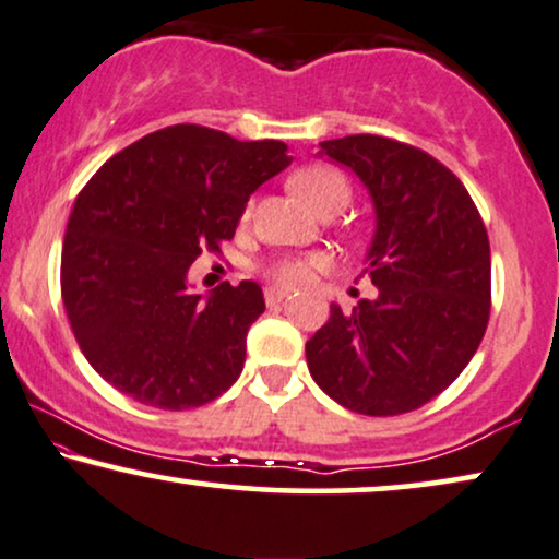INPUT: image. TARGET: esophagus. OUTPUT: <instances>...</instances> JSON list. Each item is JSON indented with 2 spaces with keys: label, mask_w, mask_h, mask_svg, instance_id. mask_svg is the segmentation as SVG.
<instances>
[{
  "label": "esophagus",
  "mask_w": 559,
  "mask_h": 559,
  "mask_svg": "<svg viewBox=\"0 0 559 559\" xmlns=\"http://www.w3.org/2000/svg\"><path fill=\"white\" fill-rule=\"evenodd\" d=\"M288 296L286 288H278V286H267L265 288V304L267 307H275V304H281Z\"/></svg>",
  "instance_id": "34e87169"
}]
</instances>
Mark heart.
<instances>
[{
    "label": "heart",
    "mask_w": 559,
    "mask_h": 559,
    "mask_svg": "<svg viewBox=\"0 0 559 559\" xmlns=\"http://www.w3.org/2000/svg\"><path fill=\"white\" fill-rule=\"evenodd\" d=\"M292 189L319 214H337L347 206L353 189H349L347 176L340 168L326 166V163H311L292 176ZM322 263L317 255H288L275 260L271 265V275L286 286H304Z\"/></svg>",
    "instance_id": "obj_1"
}]
</instances>
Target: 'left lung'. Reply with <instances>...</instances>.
I'll return each instance as SVG.
<instances>
[{
  "label": "left lung",
  "mask_w": 559,
  "mask_h": 559,
  "mask_svg": "<svg viewBox=\"0 0 559 559\" xmlns=\"http://www.w3.org/2000/svg\"><path fill=\"white\" fill-rule=\"evenodd\" d=\"M376 204L368 252L376 301L332 304L307 342L319 389L349 412H414L463 373L490 317V245L478 206L448 166L381 135L324 140Z\"/></svg>",
  "instance_id": "left-lung-1"
}]
</instances>
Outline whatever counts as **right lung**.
Here are the masks:
<instances>
[{
    "mask_svg": "<svg viewBox=\"0 0 559 559\" xmlns=\"http://www.w3.org/2000/svg\"><path fill=\"white\" fill-rule=\"evenodd\" d=\"M286 151L281 140L174 124L111 155L79 191L61 296L88 366L119 393L183 412L240 378L263 292L225 281L204 301L186 273L202 250L233 240L250 193L292 160Z\"/></svg>",
    "mask_w": 559,
    "mask_h": 559,
    "instance_id": "1",
    "label": "right lung"
}]
</instances>
